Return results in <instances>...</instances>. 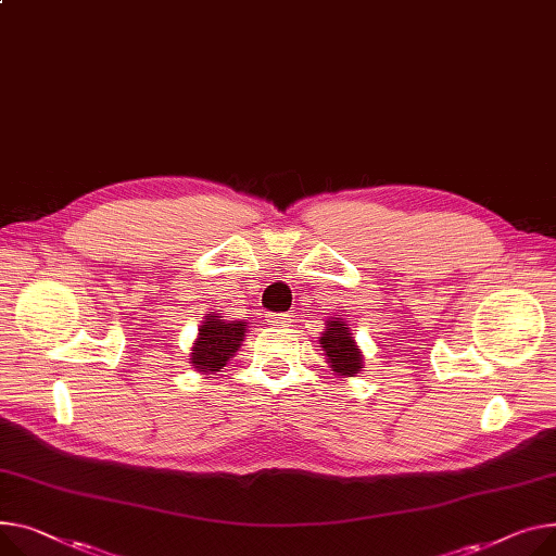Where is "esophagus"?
Listing matches in <instances>:
<instances>
[{
  "label": "esophagus",
  "instance_id": "1",
  "mask_svg": "<svg viewBox=\"0 0 556 556\" xmlns=\"http://www.w3.org/2000/svg\"><path fill=\"white\" fill-rule=\"evenodd\" d=\"M273 326H290L292 324V315L288 313H279V315H270Z\"/></svg>",
  "mask_w": 556,
  "mask_h": 556
}]
</instances>
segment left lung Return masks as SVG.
I'll list each match as a JSON object with an SVG mask.
<instances>
[{
    "mask_svg": "<svg viewBox=\"0 0 556 556\" xmlns=\"http://www.w3.org/2000/svg\"><path fill=\"white\" fill-rule=\"evenodd\" d=\"M319 346L326 355L328 368L338 378H355L364 368V355L353 338L351 324H346L342 315L328 317L319 338Z\"/></svg>",
    "mask_w": 556,
    "mask_h": 556,
    "instance_id": "obj_1",
    "label": "left lung"
}]
</instances>
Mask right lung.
Returning <instances> with one entry per match:
<instances>
[{"label":"right lung","mask_w":556,"mask_h":556,"mask_svg":"<svg viewBox=\"0 0 556 556\" xmlns=\"http://www.w3.org/2000/svg\"><path fill=\"white\" fill-rule=\"evenodd\" d=\"M245 319H226L220 313L205 315L192 344L190 366L205 378L214 376L241 349L245 342Z\"/></svg>","instance_id":"1"}]
</instances>
